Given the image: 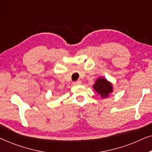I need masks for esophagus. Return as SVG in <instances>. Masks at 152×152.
Instances as JSON below:
<instances>
[{
	"label": "esophagus",
	"mask_w": 152,
	"mask_h": 152,
	"mask_svg": "<svg viewBox=\"0 0 152 152\" xmlns=\"http://www.w3.org/2000/svg\"><path fill=\"white\" fill-rule=\"evenodd\" d=\"M82 84V81L81 80H77L76 81V82H74L73 83H72V84L73 85H80Z\"/></svg>",
	"instance_id": "34e87169"
}]
</instances>
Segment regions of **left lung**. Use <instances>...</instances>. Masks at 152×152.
Here are the masks:
<instances>
[{
    "label": "left lung",
    "instance_id": "obj_1",
    "mask_svg": "<svg viewBox=\"0 0 152 152\" xmlns=\"http://www.w3.org/2000/svg\"><path fill=\"white\" fill-rule=\"evenodd\" d=\"M93 88L103 98L107 97L110 93L113 92V86L111 83L108 82L106 78L103 77L97 79L95 82V84L93 85Z\"/></svg>",
    "mask_w": 152,
    "mask_h": 152
}]
</instances>
